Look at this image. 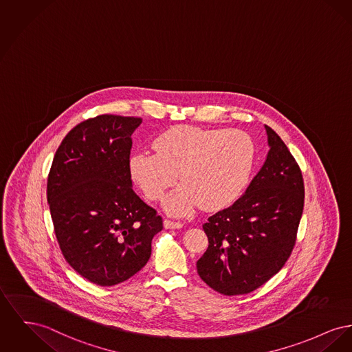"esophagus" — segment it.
Masks as SVG:
<instances>
[{"label":"esophagus","instance_id":"obj_1","mask_svg":"<svg viewBox=\"0 0 352 352\" xmlns=\"http://www.w3.org/2000/svg\"><path fill=\"white\" fill-rule=\"evenodd\" d=\"M164 225L166 228H182L184 225L181 222H177V221H173V219H165L164 221Z\"/></svg>","mask_w":352,"mask_h":352}]
</instances>
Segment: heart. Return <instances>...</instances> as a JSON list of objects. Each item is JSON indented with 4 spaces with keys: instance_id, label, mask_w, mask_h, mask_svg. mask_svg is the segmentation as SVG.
<instances>
[{
    "instance_id": "b5f03b06",
    "label": "heart",
    "mask_w": 352,
    "mask_h": 352,
    "mask_svg": "<svg viewBox=\"0 0 352 352\" xmlns=\"http://www.w3.org/2000/svg\"><path fill=\"white\" fill-rule=\"evenodd\" d=\"M153 147L155 153L133 154L131 178L147 199L158 202L179 175L182 185L166 201L175 214L228 206L248 186L255 164V145L241 130L179 124L161 133Z\"/></svg>"
}]
</instances>
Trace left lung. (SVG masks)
I'll return each mask as SVG.
<instances>
[{
    "mask_svg": "<svg viewBox=\"0 0 352 352\" xmlns=\"http://www.w3.org/2000/svg\"><path fill=\"white\" fill-rule=\"evenodd\" d=\"M269 154L246 192L204 225L208 248L197 262L208 287L245 295L285 266L305 205L302 170L280 137L266 126Z\"/></svg>",
    "mask_w": 352,
    "mask_h": 352,
    "instance_id": "1",
    "label": "left lung"
}]
</instances>
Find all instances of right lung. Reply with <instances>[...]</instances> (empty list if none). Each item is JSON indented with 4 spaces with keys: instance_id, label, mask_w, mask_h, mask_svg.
<instances>
[{
    "instance_id": "obj_1",
    "label": "right lung",
    "mask_w": 352,
    "mask_h": 352,
    "mask_svg": "<svg viewBox=\"0 0 352 352\" xmlns=\"http://www.w3.org/2000/svg\"><path fill=\"white\" fill-rule=\"evenodd\" d=\"M142 118L102 114L73 127L47 175V202L66 262L116 286L145 267L162 217L131 188V134Z\"/></svg>"
}]
</instances>
